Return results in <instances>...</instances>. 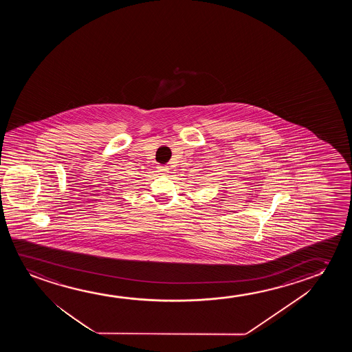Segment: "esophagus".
Segmentation results:
<instances>
[{
    "label": "esophagus",
    "mask_w": 352,
    "mask_h": 352,
    "mask_svg": "<svg viewBox=\"0 0 352 352\" xmlns=\"http://www.w3.org/2000/svg\"><path fill=\"white\" fill-rule=\"evenodd\" d=\"M160 172H161V174H167L168 173L169 168L168 167H164V166H161V167H159Z\"/></svg>",
    "instance_id": "34e87169"
}]
</instances>
